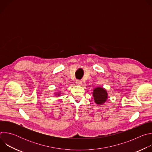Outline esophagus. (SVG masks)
<instances>
[{
  "mask_svg": "<svg viewBox=\"0 0 152 152\" xmlns=\"http://www.w3.org/2000/svg\"><path fill=\"white\" fill-rule=\"evenodd\" d=\"M76 84L78 85H81L82 83V81H81L80 80H76Z\"/></svg>",
  "mask_w": 152,
  "mask_h": 152,
  "instance_id": "obj_1",
  "label": "esophagus"
}]
</instances>
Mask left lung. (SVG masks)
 <instances>
[{
	"mask_svg": "<svg viewBox=\"0 0 152 152\" xmlns=\"http://www.w3.org/2000/svg\"><path fill=\"white\" fill-rule=\"evenodd\" d=\"M93 97L97 104H102L106 102L107 98V94L104 89L101 87H97L93 91Z\"/></svg>",
	"mask_w": 152,
	"mask_h": 152,
	"instance_id": "1",
	"label": "left lung"
}]
</instances>
